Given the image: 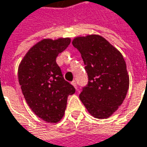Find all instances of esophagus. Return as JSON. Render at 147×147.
<instances>
[{
	"instance_id": "1",
	"label": "esophagus",
	"mask_w": 147,
	"mask_h": 147,
	"mask_svg": "<svg viewBox=\"0 0 147 147\" xmlns=\"http://www.w3.org/2000/svg\"><path fill=\"white\" fill-rule=\"evenodd\" d=\"M72 84H73V86H74L75 89H77V83H76V81H73V82H72Z\"/></svg>"
}]
</instances>
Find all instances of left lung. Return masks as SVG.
Masks as SVG:
<instances>
[{
  "instance_id": "8db88e82",
  "label": "left lung",
  "mask_w": 147,
  "mask_h": 147,
  "mask_svg": "<svg viewBox=\"0 0 147 147\" xmlns=\"http://www.w3.org/2000/svg\"><path fill=\"white\" fill-rule=\"evenodd\" d=\"M72 44L79 51L89 77L79 99L92 116L107 119L121 106L129 89L125 59L118 49L100 35L76 37Z\"/></svg>"
}]
</instances>
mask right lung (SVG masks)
<instances>
[{
	"mask_svg": "<svg viewBox=\"0 0 147 147\" xmlns=\"http://www.w3.org/2000/svg\"><path fill=\"white\" fill-rule=\"evenodd\" d=\"M69 37L45 38L31 47L18 67V80L28 106L47 123L63 118L74 87L63 79L56 58L70 44Z\"/></svg>",
	"mask_w": 147,
	"mask_h": 147,
	"instance_id": "obj_1",
	"label": "right lung"
}]
</instances>
